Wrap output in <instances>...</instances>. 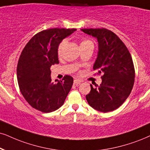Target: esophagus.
<instances>
[{"label":"esophagus","instance_id":"esophagus-1","mask_svg":"<svg viewBox=\"0 0 150 150\" xmlns=\"http://www.w3.org/2000/svg\"><path fill=\"white\" fill-rule=\"evenodd\" d=\"M81 82V81L80 80V79H74V84H75L76 86H78V85L80 84Z\"/></svg>","mask_w":150,"mask_h":150}]
</instances>
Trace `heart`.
Listing matches in <instances>:
<instances>
[{"instance_id": "b5f03b06", "label": "heart", "mask_w": 150, "mask_h": 150, "mask_svg": "<svg viewBox=\"0 0 150 150\" xmlns=\"http://www.w3.org/2000/svg\"><path fill=\"white\" fill-rule=\"evenodd\" d=\"M65 43H66V41H62V42L59 43V45L58 46L59 54L61 53L62 48H63V47L64 46V45H65ZM87 45H93V44L92 41L89 40V39H82V40L80 41V43H79V46L80 47L87 46Z\"/></svg>"}]
</instances>
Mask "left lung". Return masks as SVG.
I'll return each instance as SVG.
<instances>
[{
    "label": "left lung",
    "mask_w": 150,
    "mask_h": 150,
    "mask_svg": "<svg viewBox=\"0 0 150 150\" xmlns=\"http://www.w3.org/2000/svg\"><path fill=\"white\" fill-rule=\"evenodd\" d=\"M96 38L98 52L94 71L102 73V83L86 96L88 105L101 112L112 111L120 107L129 97L134 84L135 71L132 56L120 38L105 28L81 29Z\"/></svg>",
    "instance_id": "8db88e82"
}]
</instances>
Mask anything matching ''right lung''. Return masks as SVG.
<instances>
[{"label":"right lung","instance_id":"right-lung-1","mask_svg":"<svg viewBox=\"0 0 150 150\" xmlns=\"http://www.w3.org/2000/svg\"><path fill=\"white\" fill-rule=\"evenodd\" d=\"M76 29L52 28L37 33L26 44L17 65L21 92L29 105L43 113L61 107L73 84L66 75L62 81H52L50 67L59 64L58 46Z\"/></svg>","mask_w":150,"mask_h":150}]
</instances>
